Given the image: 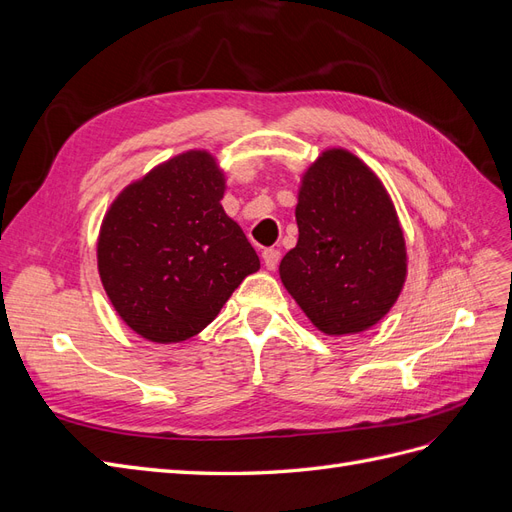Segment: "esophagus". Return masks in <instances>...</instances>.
<instances>
[{
	"mask_svg": "<svg viewBox=\"0 0 512 512\" xmlns=\"http://www.w3.org/2000/svg\"><path fill=\"white\" fill-rule=\"evenodd\" d=\"M280 258H282L280 250H265V252H262V260H265V267L269 271L277 269V265H280Z\"/></svg>",
	"mask_w": 512,
	"mask_h": 512,
	"instance_id": "34e87169",
	"label": "esophagus"
}]
</instances>
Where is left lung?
I'll use <instances>...</instances> for the list:
<instances>
[{"mask_svg": "<svg viewBox=\"0 0 512 512\" xmlns=\"http://www.w3.org/2000/svg\"><path fill=\"white\" fill-rule=\"evenodd\" d=\"M294 215L299 241L280 262L292 299L327 335L374 327L406 282L404 232L380 179L350 151H324Z\"/></svg>", "mask_w": 512, "mask_h": 512, "instance_id": "1", "label": "left lung"}]
</instances>
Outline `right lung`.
Segmentation results:
<instances>
[{"label": "right lung", "instance_id": "right-lung-1", "mask_svg": "<svg viewBox=\"0 0 512 512\" xmlns=\"http://www.w3.org/2000/svg\"><path fill=\"white\" fill-rule=\"evenodd\" d=\"M222 196L215 160L188 151L128 185L108 209L98 239L100 280L121 320L149 342L194 337L260 269Z\"/></svg>", "mask_w": 512, "mask_h": 512}]
</instances>
